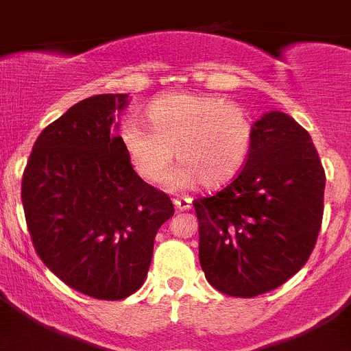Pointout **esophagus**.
I'll use <instances>...</instances> for the list:
<instances>
[{"instance_id":"34e87169","label":"esophagus","mask_w":351,"mask_h":351,"mask_svg":"<svg viewBox=\"0 0 351 351\" xmlns=\"http://www.w3.org/2000/svg\"><path fill=\"white\" fill-rule=\"evenodd\" d=\"M173 206L178 210H190L191 209V197H179L173 198Z\"/></svg>"}]
</instances>
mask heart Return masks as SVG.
<instances>
[{
  "mask_svg": "<svg viewBox=\"0 0 351 351\" xmlns=\"http://www.w3.org/2000/svg\"><path fill=\"white\" fill-rule=\"evenodd\" d=\"M149 125L126 121L121 141L135 172L158 182L176 156L181 160L165 178L169 190L202 182L219 188L237 178L253 147L255 126L241 105L207 93H167L147 107Z\"/></svg>",
  "mask_w": 351,
  "mask_h": 351,
  "instance_id": "1",
  "label": "heart"
}]
</instances>
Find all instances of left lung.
<instances>
[{
  "instance_id": "obj_1",
  "label": "left lung",
  "mask_w": 351,
  "mask_h": 351,
  "mask_svg": "<svg viewBox=\"0 0 351 351\" xmlns=\"http://www.w3.org/2000/svg\"><path fill=\"white\" fill-rule=\"evenodd\" d=\"M253 147L230 184L193 202L206 280L232 297L281 287L308 262L324 216L325 172L309 133L280 110L253 123Z\"/></svg>"
}]
</instances>
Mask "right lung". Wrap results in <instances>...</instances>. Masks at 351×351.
Masks as SVG:
<instances>
[{
  "instance_id": "right-lung-1",
  "label": "right lung",
  "mask_w": 351,
  "mask_h": 351,
  "mask_svg": "<svg viewBox=\"0 0 351 351\" xmlns=\"http://www.w3.org/2000/svg\"><path fill=\"white\" fill-rule=\"evenodd\" d=\"M128 95L70 107L36 138L23 206L42 262L84 295L121 300L147 276L156 232L173 216L169 195L138 178L114 130Z\"/></svg>"
}]
</instances>
